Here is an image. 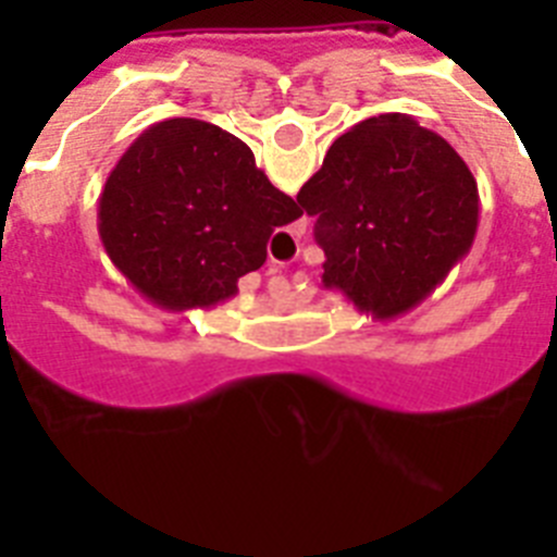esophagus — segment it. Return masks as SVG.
Instances as JSON below:
<instances>
[{"label": "esophagus", "mask_w": 557, "mask_h": 557, "mask_svg": "<svg viewBox=\"0 0 557 557\" xmlns=\"http://www.w3.org/2000/svg\"><path fill=\"white\" fill-rule=\"evenodd\" d=\"M278 270H282V264H278V262H270L268 264V275H273V278H270V293H275V295H282V293H287V289H289L287 278H282V275H275V273H278Z\"/></svg>", "instance_id": "1"}]
</instances>
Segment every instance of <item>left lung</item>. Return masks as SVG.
<instances>
[{
	"label": "left lung",
	"instance_id": "1",
	"mask_svg": "<svg viewBox=\"0 0 557 557\" xmlns=\"http://www.w3.org/2000/svg\"><path fill=\"white\" fill-rule=\"evenodd\" d=\"M298 203L318 218L323 287L382 321L435 293L471 250L480 223L466 161L407 113H379L343 133Z\"/></svg>",
	"mask_w": 557,
	"mask_h": 557
}]
</instances>
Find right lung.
Here are the masks:
<instances>
[{"label":"right lung","instance_id":"add662e5","mask_svg":"<svg viewBox=\"0 0 557 557\" xmlns=\"http://www.w3.org/2000/svg\"><path fill=\"white\" fill-rule=\"evenodd\" d=\"M253 152L211 122H156L111 170L97 209L102 248L147 301L218 307L268 259L275 228L301 218Z\"/></svg>","mask_w":557,"mask_h":557}]
</instances>
